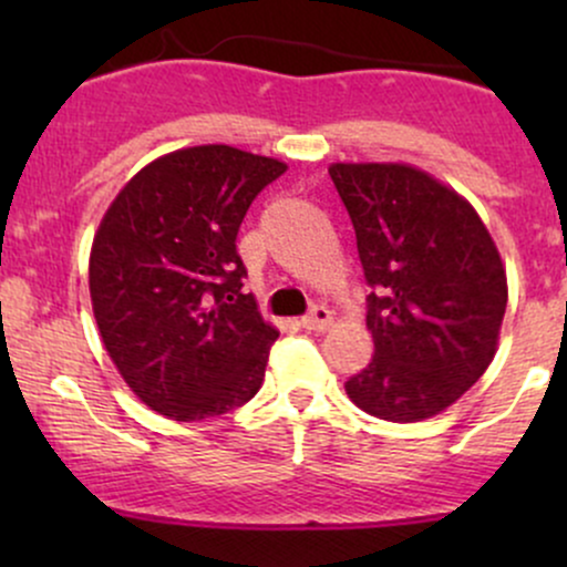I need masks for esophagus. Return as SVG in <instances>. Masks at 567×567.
Segmentation results:
<instances>
[{
  "label": "esophagus",
  "instance_id": "1",
  "mask_svg": "<svg viewBox=\"0 0 567 567\" xmlns=\"http://www.w3.org/2000/svg\"><path fill=\"white\" fill-rule=\"evenodd\" d=\"M330 322H333V315H330V309H324V306H315L309 315L301 317V328L306 330H328Z\"/></svg>",
  "mask_w": 567,
  "mask_h": 567
}]
</instances>
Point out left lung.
I'll return each mask as SVG.
<instances>
[{"label": "left lung", "instance_id": "left-lung-1", "mask_svg": "<svg viewBox=\"0 0 567 567\" xmlns=\"http://www.w3.org/2000/svg\"><path fill=\"white\" fill-rule=\"evenodd\" d=\"M357 234L375 354L347 381L370 415L413 424L453 405L491 365L506 275L474 207L408 165H333Z\"/></svg>", "mask_w": 567, "mask_h": 567}]
</instances>
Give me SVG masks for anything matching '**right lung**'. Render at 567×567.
<instances>
[{"instance_id":"1","label":"right lung","mask_w":567,"mask_h":567,"mask_svg":"<svg viewBox=\"0 0 567 567\" xmlns=\"http://www.w3.org/2000/svg\"><path fill=\"white\" fill-rule=\"evenodd\" d=\"M285 165L231 146L154 159L116 194L90 252L103 347L127 386L175 421L245 405L277 330L243 292L237 234Z\"/></svg>"}]
</instances>
